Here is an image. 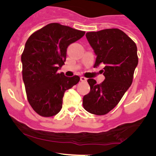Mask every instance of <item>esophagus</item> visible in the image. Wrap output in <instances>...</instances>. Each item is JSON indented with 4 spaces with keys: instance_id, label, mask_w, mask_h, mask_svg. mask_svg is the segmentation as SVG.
I'll return each mask as SVG.
<instances>
[{
    "instance_id": "esophagus-1",
    "label": "esophagus",
    "mask_w": 156,
    "mask_h": 156,
    "mask_svg": "<svg viewBox=\"0 0 156 156\" xmlns=\"http://www.w3.org/2000/svg\"><path fill=\"white\" fill-rule=\"evenodd\" d=\"M80 80H81V81H87V78H84V77H83V76H82V77H80Z\"/></svg>"
}]
</instances>
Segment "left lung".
Returning a JSON list of instances; mask_svg holds the SVG:
<instances>
[{
    "label": "left lung",
    "instance_id": "left-lung-1",
    "mask_svg": "<svg viewBox=\"0 0 156 156\" xmlns=\"http://www.w3.org/2000/svg\"><path fill=\"white\" fill-rule=\"evenodd\" d=\"M87 40L97 58L94 67L104 66L105 79L101 84L88 79L90 92L84 95L83 106L96 115H103L118 104L133 81L138 65L137 47L126 34L117 28L87 32Z\"/></svg>",
    "mask_w": 156,
    "mask_h": 156
}]
</instances>
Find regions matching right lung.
Instances as JSON below:
<instances>
[{"mask_svg":"<svg viewBox=\"0 0 156 156\" xmlns=\"http://www.w3.org/2000/svg\"><path fill=\"white\" fill-rule=\"evenodd\" d=\"M85 34L58 23H50L30 36L21 55L27 98L37 114L53 117L62 108L66 90L79 82L57 71L64 64L67 47Z\"/></svg>","mask_w":156,"mask_h":156,"instance_id":"1","label":"right lung"}]
</instances>
